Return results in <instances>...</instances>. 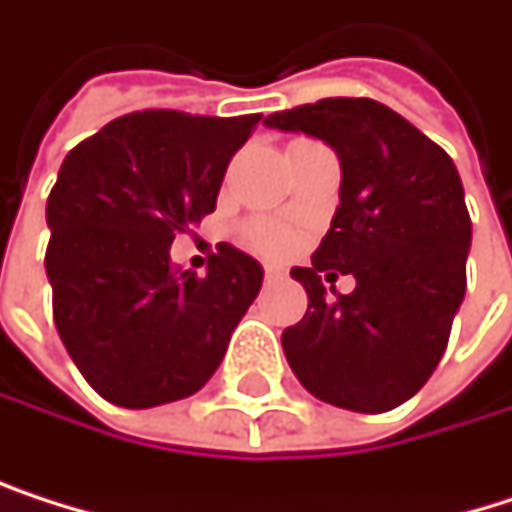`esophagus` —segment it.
Listing matches in <instances>:
<instances>
[{
    "label": "esophagus",
    "mask_w": 512,
    "mask_h": 512,
    "mask_svg": "<svg viewBox=\"0 0 512 512\" xmlns=\"http://www.w3.org/2000/svg\"><path fill=\"white\" fill-rule=\"evenodd\" d=\"M265 277L268 280H277V277H283V268L280 265H265Z\"/></svg>",
    "instance_id": "1"
}]
</instances>
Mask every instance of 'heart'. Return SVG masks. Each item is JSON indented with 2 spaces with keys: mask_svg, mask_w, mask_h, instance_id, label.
Masks as SVG:
<instances>
[{
  "mask_svg": "<svg viewBox=\"0 0 512 512\" xmlns=\"http://www.w3.org/2000/svg\"><path fill=\"white\" fill-rule=\"evenodd\" d=\"M250 241H253V247L262 250V253H283L286 244H289L286 232L277 229V226H268V223L253 226V229H250Z\"/></svg>",
  "mask_w": 512,
  "mask_h": 512,
  "instance_id": "heart-1",
  "label": "heart"
}]
</instances>
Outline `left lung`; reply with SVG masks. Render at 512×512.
Returning <instances> with one entry per match:
<instances>
[{
	"label": "left lung",
	"instance_id": "1",
	"mask_svg": "<svg viewBox=\"0 0 512 512\" xmlns=\"http://www.w3.org/2000/svg\"><path fill=\"white\" fill-rule=\"evenodd\" d=\"M265 126L326 141L341 162L332 229L310 268H292L310 304L283 332L286 362L319 401L392 410L437 368L465 298L462 177L431 138L374 99H323L271 114ZM323 273L333 282L353 273L357 289L332 299Z\"/></svg>",
	"mask_w": 512,
	"mask_h": 512
}]
</instances>
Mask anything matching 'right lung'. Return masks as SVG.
Returning <instances> with one entry per match:
<instances>
[{"mask_svg": "<svg viewBox=\"0 0 512 512\" xmlns=\"http://www.w3.org/2000/svg\"><path fill=\"white\" fill-rule=\"evenodd\" d=\"M259 120L138 111L62 159L47 199L53 323L105 401L129 410L180 401L223 362L265 271L220 244L196 277L168 250L217 208L226 165Z\"/></svg>", "mask_w": 512, "mask_h": 512, "instance_id": "obj_1", "label": "right lung"}]
</instances>
